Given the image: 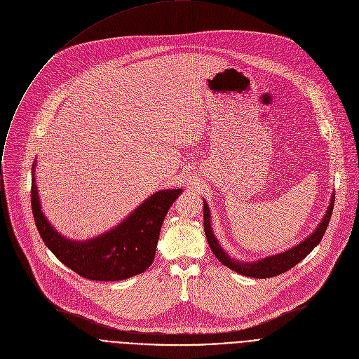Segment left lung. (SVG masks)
Instances as JSON below:
<instances>
[{
  "mask_svg": "<svg viewBox=\"0 0 359 359\" xmlns=\"http://www.w3.org/2000/svg\"><path fill=\"white\" fill-rule=\"evenodd\" d=\"M334 198L336 196H332L330 200V205L322 219V222L318 225V228L313 231L312 235H309L305 241H302L299 245L278 253V255H273V256H267L262 260H256V262H239L235 260L233 257H231L218 243L217 238L212 233V228H211V222H210V208L208 204L204 201V231H205V236L208 241V245L212 250V253L215 255V257L228 269L246 276V277H253V278H270V277H276L280 276L288 270H291L294 266H297L299 262H302L323 239V235L329 226L332 214H333V207H334Z\"/></svg>",
  "mask_w": 359,
  "mask_h": 359,
  "instance_id": "left-lung-1",
  "label": "left lung"
}]
</instances>
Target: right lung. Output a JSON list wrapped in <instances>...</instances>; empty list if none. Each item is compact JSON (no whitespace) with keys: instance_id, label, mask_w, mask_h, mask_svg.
<instances>
[{"instance_id":"right-lung-1","label":"right lung","mask_w":359,"mask_h":359,"mask_svg":"<svg viewBox=\"0 0 359 359\" xmlns=\"http://www.w3.org/2000/svg\"><path fill=\"white\" fill-rule=\"evenodd\" d=\"M32 172V212L44 245L68 269L86 280L118 281L144 273L154 262L162 222L182 189L161 190L148 197L123 222L93 239L71 241L44 217Z\"/></svg>"}]
</instances>
